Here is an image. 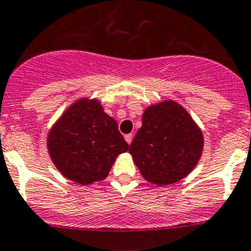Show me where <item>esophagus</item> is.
Masks as SVG:
<instances>
[{
    "label": "esophagus",
    "mask_w": 251,
    "mask_h": 251,
    "mask_svg": "<svg viewBox=\"0 0 251 251\" xmlns=\"http://www.w3.org/2000/svg\"><path fill=\"white\" fill-rule=\"evenodd\" d=\"M132 138H133L132 133H127V135H125V140L128 145H131V142H132Z\"/></svg>",
    "instance_id": "34e87169"
}]
</instances>
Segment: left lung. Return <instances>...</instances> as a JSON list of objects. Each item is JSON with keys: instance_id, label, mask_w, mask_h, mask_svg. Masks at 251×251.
I'll return each instance as SVG.
<instances>
[{"instance_id": "obj_1", "label": "left lung", "mask_w": 251, "mask_h": 251, "mask_svg": "<svg viewBox=\"0 0 251 251\" xmlns=\"http://www.w3.org/2000/svg\"><path fill=\"white\" fill-rule=\"evenodd\" d=\"M203 148L200 127L173 100L148 106L128 152L147 181L169 185L186 176L198 164Z\"/></svg>"}]
</instances>
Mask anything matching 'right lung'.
I'll use <instances>...</instances> for the list:
<instances>
[{"label":"right lung","instance_id":"add662e5","mask_svg":"<svg viewBox=\"0 0 251 251\" xmlns=\"http://www.w3.org/2000/svg\"><path fill=\"white\" fill-rule=\"evenodd\" d=\"M48 150L65 177L88 185L105 179L128 145L100 103L84 98L72 104L51 127Z\"/></svg>","mask_w":251,"mask_h":251}]
</instances>
